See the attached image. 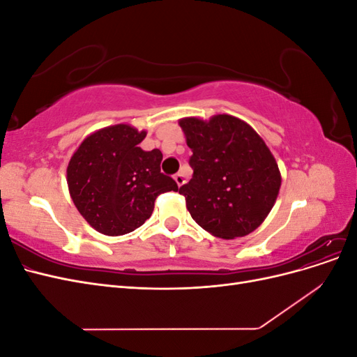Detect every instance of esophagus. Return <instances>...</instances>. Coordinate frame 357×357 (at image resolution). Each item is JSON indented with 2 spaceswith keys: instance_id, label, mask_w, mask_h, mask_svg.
<instances>
[{
  "instance_id": "34e87169",
  "label": "esophagus",
  "mask_w": 357,
  "mask_h": 357,
  "mask_svg": "<svg viewBox=\"0 0 357 357\" xmlns=\"http://www.w3.org/2000/svg\"><path fill=\"white\" fill-rule=\"evenodd\" d=\"M174 180H176L178 186H183L186 183V177H185V174H183V172H177V174L174 176Z\"/></svg>"
}]
</instances>
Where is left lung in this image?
I'll return each mask as SVG.
<instances>
[{"instance_id": "obj_1", "label": "left lung", "mask_w": 357, "mask_h": 357, "mask_svg": "<svg viewBox=\"0 0 357 357\" xmlns=\"http://www.w3.org/2000/svg\"><path fill=\"white\" fill-rule=\"evenodd\" d=\"M192 150L193 176L178 190L202 229L223 240L253 232L282 186L275 158L255 129L231 114L178 121Z\"/></svg>"}]
</instances>
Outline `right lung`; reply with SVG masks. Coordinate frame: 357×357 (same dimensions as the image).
Wrapping results in <instances>:
<instances>
[{"instance_id":"add662e5","label":"right lung","mask_w":357,"mask_h":357,"mask_svg":"<svg viewBox=\"0 0 357 357\" xmlns=\"http://www.w3.org/2000/svg\"><path fill=\"white\" fill-rule=\"evenodd\" d=\"M146 134L126 123L107 126L86 137L71 156L70 195L95 231L109 236L132 232L152 215L160 193L178 190L160 172V150L138 147Z\"/></svg>"}]
</instances>
